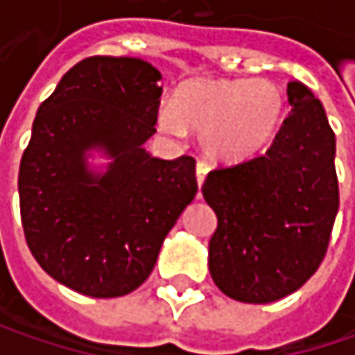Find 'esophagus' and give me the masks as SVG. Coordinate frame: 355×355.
Returning a JSON list of instances; mask_svg holds the SVG:
<instances>
[{
	"mask_svg": "<svg viewBox=\"0 0 355 355\" xmlns=\"http://www.w3.org/2000/svg\"><path fill=\"white\" fill-rule=\"evenodd\" d=\"M207 171H209V166H207L205 162H198V166H196V178H198L199 185L205 182V175H207Z\"/></svg>",
	"mask_w": 355,
	"mask_h": 355,
	"instance_id": "esophagus-1",
	"label": "esophagus"
}]
</instances>
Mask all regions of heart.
I'll list each match as a JSON object with an SVG mask.
<instances>
[{
    "mask_svg": "<svg viewBox=\"0 0 355 355\" xmlns=\"http://www.w3.org/2000/svg\"><path fill=\"white\" fill-rule=\"evenodd\" d=\"M282 114V90L270 80L201 78L182 85L159 120L175 134L196 130L209 156L237 162L254 156L275 136Z\"/></svg>",
    "mask_w": 355,
    "mask_h": 355,
    "instance_id": "b5f03b06",
    "label": "heart"
}]
</instances>
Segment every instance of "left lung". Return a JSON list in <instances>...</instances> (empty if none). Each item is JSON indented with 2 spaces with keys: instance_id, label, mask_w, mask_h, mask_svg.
Instances as JSON below:
<instances>
[{
  "instance_id": "1",
  "label": "left lung",
  "mask_w": 355,
  "mask_h": 355,
  "mask_svg": "<svg viewBox=\"0 0 355 355\" xmlns=\"http://www.w3.org/2000/svg\"><path fill=\"white\" fill-rule=\"evenodd\" d=\"M293 112L265 156L207 173L201 193L217 215L209 272L229 298L275 302L324 261L340 205L336 134L322 103L288 85Z\"/></svg>"
}]
</instances>
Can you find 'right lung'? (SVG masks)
Listing matches in <instances>:
<instances>
[{
  "label": "right lung",
  "mask_w": 355,
  "mask_h": 355,
  "mask_svg": "<svg viewBox=\"0 0 355 355\" xmlns=\"http://www.w3.org/2000/svg\"><path fill=\"white\" fill-rule=\"evenodd\" d=\"M162 75L132 57H89L43 101L19 166L27 247L61 284L92 298L136 291L178 217L198 193L196 159L152 157ZM101 145L115 159L103 178L84 166Z\"/></svg>",
  "instance_id": "add662e5"
}]
</instances>
